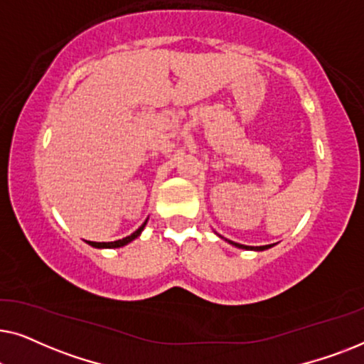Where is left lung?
<instances>
[{"instance_id": "8db88e82", "label": "left lung", "mask_w": 364, "mask_h": 364, "mask_svg": "<svg viewBox=\"0 0 364 364\" xmlns=\"http://www.w3.org/2000/svg\"><path fill=\"white\" fill-rule=\"evenodd\" d=\"M223 238V237H222ZM227 240V238H225ZM228 243H230V245H233V247H237V248H243V250H255V252H263V250H268V248H272L273 245H262V247H248V245H242V243H235V242H232V240H227Z\"/></svg>"}]
</instances>
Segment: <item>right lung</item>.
Here are the masks:
<instances>
[{
  "label": "right lung",
  "mask_w": 364,
  "mask_h": 364,
  "mask_svg": "<svg viewBox=\"0 0 364 364\" xmlns=\"http://www.w3.org/2000/svg\"><path fill=\"white\" fill-rule=\"evenodd\" d=\"M146 223H147V220L144 222L142 225L139 227L136 232L131 233V235L126 237V238H121V240H116V242H87V243L91 247H94V248H121L124 245H127V243H131L132 240H136V238L142 233L144 227H146Z\"/></svg>",
  "instance_id": "right-lung-1"
}]
</instances>
